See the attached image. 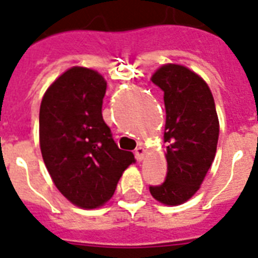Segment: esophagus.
<instances>
[{
	"label": "esophagus",
	"instance_id": "1",
	"mask_svg": "<svg viewBox=\"0 0 258 258\" xmlns=\"http://www.w3.org/2000/svg\"><path fill=\"white\" fill-rule=\"evenodd\" d=\"M145 155H146V150L143 149V147H138L137 150H135V157H137V159L139 162H142L143 161V158H145Z\"/></svg>",
	"mask_w": 258,
	"mask_h": 258
}]
</instances>
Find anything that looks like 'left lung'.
Instances as JSON below:
<instances>
[{"instance_id": "obj_1", "label": "left lung", "mask_w": 258, "mask_h": 258, "mask_svg": "<svg viewBox=\"0 0 258 258\" xmlns=\"http://www.w3.org/2000/svg\"><path fill=\"white\" fill-rule=\"evenodd\" d=\"M151 82L163 91L167 176L150 192L166 206H178L200 190L214 161L220 121L212 91L187 67L165 64L154 72Z\"/></svg>"}]
</instances>
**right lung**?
<instances>
[{"label":"right lung","instance_id":"obj_1","mask_svg":"<svg viewBox=\"0 0 258 258\" xmlns=\"http://www.w3.org/2000/svg\"><path fill=\"white\" fill-rule=\"evenodd\" d=\"M107 82L97 71L72 67L44 93L40 149L57 190L75 206L95 209L111 200L121 174L135 163L103 120Z\"/></svg>","mask_w":258,"mask_h":258}]
</instances>
